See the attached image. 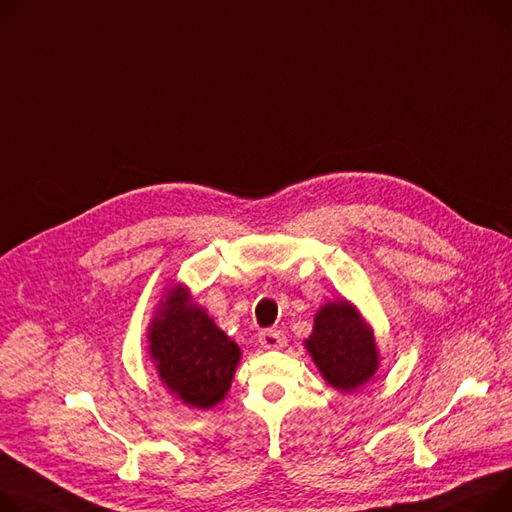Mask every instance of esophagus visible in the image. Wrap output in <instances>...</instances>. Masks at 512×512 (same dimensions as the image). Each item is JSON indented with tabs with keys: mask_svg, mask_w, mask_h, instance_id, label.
<instances>
[{
	"mask_svg": "<svg viewBox=\"0 0 512 512\" xmlns=\"http://www.w3.org/2000/svg\"><path fill=\"white\" fill-rule=\"evenodd\" d=\"M259 344L265 350H280L286 346V335L282 329L267 327V329L259 331Z\"/></svg>",
	"mask_w": 512,
	"mask_h": 512,
	"instance_id": "1",
	"label": "esophagus"
}]
</instances>
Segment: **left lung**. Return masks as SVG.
I'll list each match as a JSON object with an SVG mask.
<instances>
[{
	"mask_svg": "<svg viewBox=\"0 0 512 512\" xmlns=\"http://www.w3.org/2000/svg\"><path fill=\"white\" fill-rule=\"evenodd\" d=\"M323 379L339 391H352L364 385L379 366L377 346L370 327L346 300L321 306L315 329L306 339Z\"/></svg>",
	"mask_w": 512,
	"mask_h": 512,
	"instance_id": "1",
	"label": "left lung"
}]
</instances>
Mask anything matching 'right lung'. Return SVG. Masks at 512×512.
<instances>
[{"mask_svg": "<svg viewBox=\"0 0 512 512\" xmlns=\"http://www.w3.org/2000/svg\"><path fill=\"white\" fill-rule=\"evenodd\" d=\"M150 327V354L162 383L193 407L216 405L226 391L241 350L191 300L175 288Z\"/></svg>", "mask_w": 512, "mask_h": 512, "instance_id": "obj_1", "label": "right lung"}]
</instances>
